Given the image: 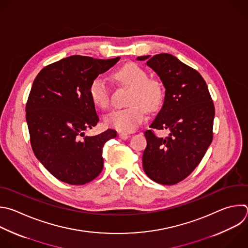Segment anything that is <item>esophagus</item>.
Returning a JSON list of instances; mask_svg holds the SVG:
<instances>
[{
  "instance_id": "obj_1",
  "label": "esophagus",
  "mask_w": 248,
  "mask_h": 248,
  "mask_svg": "<svg viewBox=\"0 0 248 248\" xmlns=\"http://www.w3.org/2000/svg\"><path fill=\"white\" fill-rule=\"evenodd\" d=\"M119 136H120V138L123 139V140H125V139H127V138L129 137V135H128L127 133H124V132H121V133L119 134Z\"/></svg>"
}]
</instances>
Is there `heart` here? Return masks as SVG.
Masks as SVG:
<instances>
[{"label": "heart", "mask_w": 248, "mask_h": 248, "mask_svg": "<svg viewBox=\"0 0 248 248\" xmlns=\"http://www.w3.org/2000/svg\"><path fill=\"white\" fill-rule=\"evenodd\" d=\"M114 78L131 90L126 109L114 110L104 118L105 124L120 132H132L144 121L145 111L156 112L164 101V87L159 78L149 77L146 69L136 63H128L114 73ZM93 103L106 109L110 105V87L107 81L96 77L89 89Z\"/></svg>", "instance_id": "heart-1"}]
</instances>
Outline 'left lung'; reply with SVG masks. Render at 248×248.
Here are the masks:
<instances>
[{
    "instance_id": "left-lung-1",
    "label": "left lung",
    "mask_w": 248,
    "mask_h": 248,
    "mask_svg": "<svg viewBox=\"0 0 248 248\" xmlns=\"http://www.w3.org/2000/svg\"><path fill=\"white\" fill-rule=\"evenodd\" d=\"M137 59L147 60L166 88L163 105L144 132L143 169L153 181L174 185L194 171L212 142L214 104L202 75L175 56L159 53ZM153 129H167L170 134L159 139Z\"/></svg>"
}]
</instances>
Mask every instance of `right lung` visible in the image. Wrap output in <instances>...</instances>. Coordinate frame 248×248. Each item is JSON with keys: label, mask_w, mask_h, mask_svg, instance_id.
I'll return each instance as SVG.
<instances>
[{"label": "right lung", "mask_w": 248, "mask_h": 248, "mask_svg": "<svg viewBox=\"0 0 248 248\" xmlns=\"http://www.w3.org/2000/svg\"><path fill=\"white\" fill-rule=\"evenodd\" d=\"M120 58L72 55L43 68L33 82L26 103L31 146L43 166L62 182L85 185L103 170L102 148L117 132L107 129L85 136V130L99 122L89 89Z\"/></svg>", "instance_id": "obj_1"}]
</instances>
